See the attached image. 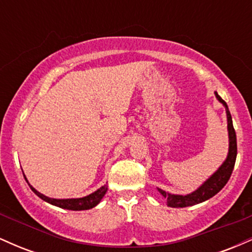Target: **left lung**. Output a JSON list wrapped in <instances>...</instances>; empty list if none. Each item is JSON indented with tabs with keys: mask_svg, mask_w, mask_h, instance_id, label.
Here are the masks:
<instances>
[{
	"mask_svg": "<svg viewBox=\"0 0 252 252\" xmlns=\"http://www.w3.org/2000/svg\"><path fill=\"white\" fill-rule=\"evenodd\" d=\"M216 97L217 99L220 102L222 105L225 106L226 110V116H227V131H228V154L226 160L222 162V164L217 169L216 173H213L212 175L207 179L204 184L199 187L198 189H195L194 192L189 193L187 195H180V194H170V193L166 192V190L158 189V192L162 194L164 198L167 199V205L169 207H187V206H193V205L200 204V202L207 200V199L212 198L213 195H216L217 193L225 185L227 184L228 179H230L231 174H232L233 167L236 163V158H237V137H236V131L233 129L232 124V117H231L230 111H228L227 104L225 103V100L221 99V97L219 96L217 92Z\"/></svg>",
	"mask_w": 252,
	"mask_h": 252,
	"instance_id": "left-lung-1",
	"label": "left lung"
}]
</instances>
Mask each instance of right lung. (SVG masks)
<instances>
[{"mask_svg": "<svg viewBox=\"0 0 252 252\" xmlns=\"http://www.w3.org/2000/svg\"><path fill=\"white\" fill-rule=\"evenodd\" d=\"M25 176V175H24ZM26 179V178H25ZM27 181V179H26ZM28 182V181H27ZM30 185V184H28ZM31 189L33 190L35 194L41 198L42 200L50 202V204L54 205V206L60 207V209H65V210H71V211H83V210H90L92 207L97 206L99 204L100 200L103 199V196L105 195L106 190H108V186L104 185V186L98 189L96 192L91 193V194L83 196V198H76V199H53V198H48V196L41 194L40 192L32 187L30 185Z\"/></svg>", "mask_w": 252, "mask_h": 252, "instance_id": "1", "label": "right lung"}]
</instances>
